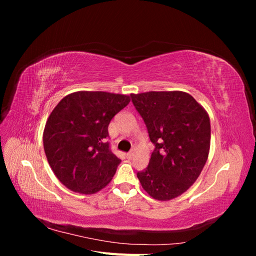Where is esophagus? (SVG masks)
I'll use <instances>...</instances> for the list:
<instances>
[{"label": "esophagus", "mask_w": 256, "mask_h": 256, "mask_svg": "<svg viewBox=\"0 0 256 256\" xmlns=\"http://www.w3.org/2000/svg\"><path fill=\"white\" fill-rule=\"evenodd\" d=\"M134 150H131V152H129L128 154H127V158L128 159H131V158H132L134 156Z\"/></svg>", "instance_id": "obj_1"}]
</instances>
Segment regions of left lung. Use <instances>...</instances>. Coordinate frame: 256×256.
Returning a JSON list of instances; mask_svg holds the SVG:
<instances>
[{"label": "left lung", "mask_w": 256, "mask_h": 256, "mask_svg": "<svg viewBox=\"0 0 256 256\" xmlns=\"http://www.w3.org/2000/svg\"><path fill=\"white\" fill-rule=\"evenodd\" d=\"M156 146L148 166L136 176L147 194L158 200L182 196L196 182L210 150L207 111L188 92L131 94Z\"/></svg>", "instance_id": "obj_1"}]
</instances>
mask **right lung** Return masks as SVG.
<instances>
[{"label": "right lung", "instance_id": "add662e5", "mask_svg": "<svg viewBox=\"0 0 256 256\" xmlns=\"http://www.w3.org/2000/svg\"><path fill=\"white\" fill-rule=\"evenodd\" d=\"M130 96L108 92H74L54 108L42 141L54 175L66 188L95 194L109 184L120 159L110 150L108 126Z\"/></svg>", "mask_w": 256, "mask_h": 256}]
</instances>
